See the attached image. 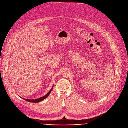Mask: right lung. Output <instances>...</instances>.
Here are the masks:
<instances>
[{"mask_svg":"<svg viewBox=\"0 0 128 128\" xmlns=\"http://www.w3.org/2000/svg\"><path fill=\"white\" fill-rule=\"evenodd\" d=\"M52 88H53V87L50 89V90L48 92V93H47V94H46V95H44V96H43V97H40V98H39L36 99H24L26 101H29V102H34V103L38 102L41 101L43 100V99H45V98L49 95V94L51 93V91H52Z\"/></svg>","mask_w":128,"mask_h":128,"instance_id":"obj_1","label":"right lung"}]
</instances>
